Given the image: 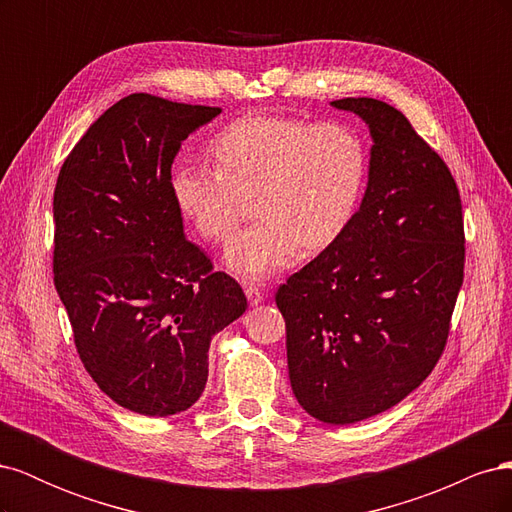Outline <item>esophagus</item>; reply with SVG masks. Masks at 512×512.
<instances>
[{
    "mask_svg": "<svg viewBox=\"0 0 512 512\" xmlns=\"http://www.w3.org/2000/svg\"><path fill=\"white\" fill-rule=\"evenodd\" d=\"M245 297L250 301V305H258L262 303V299H265V294H262V290L256 286H245Z\"/></svg>",
    "mask_w": 512,
    "mask_h": 512,
    "instance_id": "obj_1",
    "label": "esophagus"
}]
</instances>
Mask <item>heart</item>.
I'll list each match as a JSON object with an SVG mask.
<instances>
[{
	"instance_id": "b5f03b06",
	"label": "heart",
	"mask_w": 512,
	"mask_h": 512,
	"mask_svg": "<svg viewBox=\"0 0 512 512\" xmlns=\"http://www.w3.org/2000/svg\"><path fill=\"white\" fill-rule=\"evenodd\" d=\"M215 168L181 164L170 192L200 237L222 241L252 196L254 224L224 247V265L262 282L305 252H322L344 235L359 209L367 149L348 123L252 115L230 123L209 147Z\"/></svg>"
}]
</instances>
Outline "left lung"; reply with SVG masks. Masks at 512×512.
I'll list each match as a JSON object with an SVG mask.
<instances>
[{
  "instance_id": "8db88e82",
  "label": "left lung",
  "mask_w": 512,
  "mask_h": 512,
  "mask_svg": "<svg viewBox=\"0 0 512 512\" xmlns=\"http://www.w3.org/2000/svg\"><path fill=\"white\" fill-rule=\"evenodd\" d=\"M369 128L352 224L275 294L292 393L329 425L393 408L436 367L463 284V215L444 160L395 106L333 100Z\"/></svg>"
}]
</instances>
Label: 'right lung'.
Wrapping results in <instances>:
<instances>
[{
    "label": "right lung",
    "mask_w": 512,
    "mask_h": 512,
    "mask_svg": "<svg viewBox=\"0 0 512 512\" xmlns=\"http://www.w3.org/2000/svg\"><path fill=\"white\" fill-rule=\"evenodd\" d=\"M220 113L132 94L91 123L55 185L53 273L76 350L102 393L145 416L196 404L211 337L247 307L185 239L170 192L181 143Z\"/></svg>",
    "instance_id": "1"
}]
</instances>
